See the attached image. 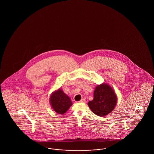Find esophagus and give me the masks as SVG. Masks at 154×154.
I'll return each mask as SVG.
<instances>
[{"mask_svg":"<svg viewBox=\"0 0 154 154\" xmlns=\"http://www.w3.org/2000/svg\"><path fill=\"white\" fill-rule=\"evenodd\" d=\"M80 103H85L86 102V100H85V99H82L79 102Z\"/></svg>","mask_w":154,"mask_h":154,"instance_id":"obj_1","label":"esophagus"}]
</instances>
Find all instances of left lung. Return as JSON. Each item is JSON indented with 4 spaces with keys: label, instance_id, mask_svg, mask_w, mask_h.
Returning <instances> with one entry per match:
<instances>
[{
    "label": "left lung",
    "instance_id": "1",
    "mask_svg": "<svg viewBox=\"0 0 154 154\" xmlns=\"http://www.w3.org/2000/svg\"><path fill=\"white\" fill-rule=\"evenodd\" d=\"M117 103V96L112 87L102 83L95 87L94 99L88 102L89 107L96 115L104 117L114 109Z\"/></svg>",
    "mask_w": 154,
    "mask_h": 154
}]
</instances>
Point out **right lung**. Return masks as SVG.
<instances>
[{
  "label": "right lung",
  "mask_w": 154,
  "mask_h": 154,
  "mask_svg": "<svg viewBox=\"0 0 154 154\" xmlns=\"http://www.w3.org/2000/svg\"><path fill=\"white\" fill-rule=\"evenodd\" d=\"M50 103L53 110L59 114H65L73 104L70 97L60 88L51 94Z\"/></svg>",
  "instance_id": "obj_1"
}]
</instances>
